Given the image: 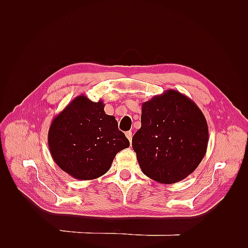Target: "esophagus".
I'll return each mask as SVG.
<instances>
[{
	"label": "esophagus",
	"mask_w": 248,
	"mask_h": 248,
	"mask_svg": "<svg viewBox=\"0 0 248 248\" xmlns=\"http://www.w3.org/2000/svg\"><path fill=\"white\" fill-rule=\"evenodd\" d=\"M125 136H126V138L129 140V141H130V144H131V140H132V132L131 131H127L126 133H125Z\"/></svg>",
	"instance_id": "obj_1"
}]
</instances>
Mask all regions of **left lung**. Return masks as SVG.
I'll return each instance as SVG.
<instances>
[{
  "label": "left lung",
  "instance_id": "8db88e82",
  "mask_svg": "<svg viewBox=\"0 0 248 248\" xmlns=\"http://www.w3.org/2000/svg\"><path fill=\"white\" fill-rule=\"evenodd\" d=\"M140 123L132 148L147 177L172 184L196 170L209 140L206 118L196 102L176 90H167L141 103Z\"/></svg>",
  "mask_w": 248,
  "mask_h": 248
}]
</instances>
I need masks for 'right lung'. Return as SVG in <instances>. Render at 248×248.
Instances as JSON below:
<instances>
[{"mask_svg": "<svg viewBox=\"0 0 248 248\" xmlns=\"http://www.w3.org/2000/svg\"><path fill=\"white\" fill-rule=\"evenodd\" d=\"M49 152L57 166L78 180H94L110 169L117 153L129 147L114 116L102 100L76 97L54 118L47 134Z\"/></svg>", "mask_w": 248, "mask_h": 248, "instance_id": "right-lung-1", "label": "right lung"}]
</instances>
